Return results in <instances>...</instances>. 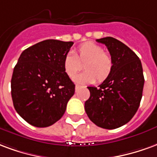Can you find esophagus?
I'll use <instances>...</instances> for the list:
<instances>
[{"label":"esophagus","mask_w":157,"mask_h":157,"mask_svg":"<svg viewBox=\"0 0 157 157\" xmlns=\"http://www.w3.org/2000/svg\"><path fill=\"white\" fill-rule=\"evenodd\" d=\"M80 87H81V86H80V85H78V84H76V85H75V90H78V89H79Z\"/></svg>","instance_id":"obj_1"}]
</instances>
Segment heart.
I'll return each instance as SVG.
<instances>
[{
	"label": "heart",
	"mask_w": 157,
	"mask_h": 157,
	"mask_svg": "<svg viewBox=\"0 0 157 157\" xmlns=\"http://www.w3.org/2000/svg\"><path fill=\"white\" fill-rule=\"evenodd\" d=\"M85 63L86 69L74 80L79 83H93L98 78L104 81L110 75L114 61L111 55L104 52V48L93 42H84L74 52H69L63 59V67L65 74L73 78L81 69V63Z\"/></svg>",
	"instance_id": "1"
}]
</instances>
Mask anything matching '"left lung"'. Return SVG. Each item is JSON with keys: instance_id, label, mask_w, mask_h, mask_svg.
Returning <instances> with one entry per match:
<instances>
[{"instance_id": "obj_1", "label": "left lung", "mask_w": 157, "mask_h": 157, "mask_svg": "<svg viewBox=\"0 0 157 157\" xmlns=\"http://www.w3.org/2000/svg\"><path fill=\"white\" fill-rule=\"evenodd\" d=\"M96 41L107 47L114 67L99 88L88 87L90 97L84 109L97 126L113 130L128 123L139 108L145 83L142 65L138 56L121 41L111 36Z\"/></svg>"}]
</instances>
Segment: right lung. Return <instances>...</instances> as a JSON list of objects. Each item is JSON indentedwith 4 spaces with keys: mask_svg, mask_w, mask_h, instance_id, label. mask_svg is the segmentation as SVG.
I'll list each match as a JSON object with an SVG mask.
<instances>
[{
    "mask_svg": "<svg viewBox=\"0 0 157 157\" xmlns=\"http://www.w3.org/2000/svg\"><path fill=\"white\" fill-rule=\"evenodd\" d=\"M73 44L45 40L25 49L18 58L11 81V98L19 115L33 126L56 123L74 94L75 84L63 67Z\"/></svg>",
    "mask_w": 157,
    "mask_h": 157,
    "instance_id": "obj_1",
    "label": "right lung"
}]
</instances>
